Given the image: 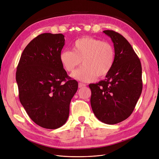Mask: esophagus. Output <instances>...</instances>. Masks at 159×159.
<instances>
[{
  "label": "esophagus",
  "mask_w": 159,
  "mask_h": 159,
  "mask_svg": "<svg viewBox=\"0 0 159 159\" xmlns=\"http://www.w3.org/2000/svg\"><path fill=\"white\" fill-rule=\"evenodd\" d=\"M86 86V85L84 84H82V83H79V88H83Z\"/></svg>",
  "instance_id": "obj_1"
}]
</instances>
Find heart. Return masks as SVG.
Instances as JSON below:
<instances>
[{"mask_svg": "<svg viewBox=\"0 0 159 159\" xmlns=\"http://www.w3.org/2000/svg\"><path fill=\"white\" fill-rule=\"evenodd\" d=\"M60 61L68 72L82 61L83 66L71 73V77L84 82H93L97 76L103 77L110 73L115 62V50L111 44L101 40L82 37L75 42L73 51L61 52Z\"/></svg>", "mask_w": 159, "mask_h": 159, "instance_id": "obj_1", "label": "heart"}]
</instances>
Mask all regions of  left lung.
Wrapping results in <instances>:
<instances>
[{"mask_svg":"<svg viewBox=\"0 0 159 159\" xmlns=\"http://www.w3.org/2000/svg\"><path fill=\"white\" fill-rule=\"evenodd\" d=\"M113 42L115 62L106 79L89 85L90 102L96 117L107 124L119 123L131 115L143 90L140 59L129 42L119 33L103 31Z\"/></svg>","mask_w":159,"mask_h":159,"instance_id":"left-lung-1","label":"left lung"}]
</instances>
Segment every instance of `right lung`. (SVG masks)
Wrapping results in <instances>:
<instances>
[{
	"label": "right lung",
	"instance_id": "1",
	"mask_svg": "<svg viewBox=\"0 0 159 159\" xmlns=\"http://www.w3.org/2000/svg\"><path fill=\"white\" fill-rule=\"evenodd\" d=\"M64 44L61 33L40 34L25 48L16 68L20 102L30 119L46 129L66 122L78 89V82L68 76L60 61Z\"/></svg>",
	"mask_w": 159,
	"mask_h": 159
}]
</instances>
